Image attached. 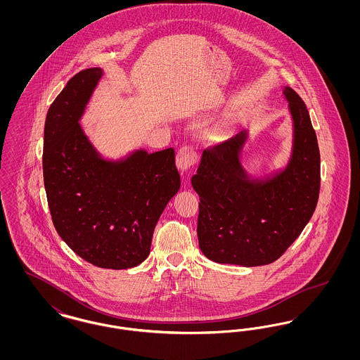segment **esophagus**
<instances>
[{
    "label": "esophagus",
    "instance_id": "1",
    "mask_svg": "<svg viewBox=\"0 0 360 360\" xmlns=\"http://www.w3.org/2000/svg\"><path fill=\"white\" fill-rule=\"evenodd\" d=\"M198 160V151L194 146H184L176 154V166L181 172H188L195 166Z\"/></svg>",
    "mask_w": 360,
    "mask_h": 360
}]
</instances>
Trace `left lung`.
Wrapping results in <instances>:
<instances>
[{
	"label": "left lung",
	"instance_id": "8db88e82",
	"mask_svg": "<svg viewBox=\"0 0 360 360\" xmlns=\"http://www.w3.org/2000/svg\"><path fill=\"white\" fill-rule=\"evenodd\" d=\"M294 121L288 167L269 181H250L239 153L240 132L206 148L191 185L200 195L198 243L217 263L244 267L273 263L311 219L320 193V150L307 105L290 87L283 90Z\"/></svg>",
	"mask_w": 360,
	"mask_h": 360
}]
</instances>
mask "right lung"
<instances>
[{
	"label": "right lung",
	"mask_w": 360,
	"mask_h": 360,
	"mask_svg": "<svg viewBox=\"0 0 360 360\" xmlns=\"http://www.w3.org/2000/svg\"><path fill=\"white\" fill-rule=\"evenodd\" d=\"M103 70L75 74L51 103L44 127L43 176L52 223L65 243L101 269H131L150 255L155 225L181 186L175 151L140 150L101 159L79 119Z\"/></svg>",
	"instance_id": "1"
}]
</instances>
